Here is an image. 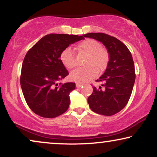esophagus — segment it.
Listing matches in <instances>:
<instances>
[{
  "instance_id": "esophagus-1",
  "label": "esophagus",
  "mask_w": 157,
  "mask_h": 157,
  "mask_svg": "<svg viewBox=\"0 0 157 157\" xmlns=\"http://www.w3.org/2000/svg\"><path fill=\"white\" fill-rule=\"evenodd\" d=\"M76 87L77 88H80L81 86H83V83H76Z\"/></svg>"
}]
</instances>
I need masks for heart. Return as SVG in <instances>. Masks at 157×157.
I'll return each mask as SVG.
<instances>
[{"label":"heart","mask_w":157,"mask_h":157,"mask_svg":"<svg viewBox=\"0 0 157 157\" xmlns=\"http://www.w3.org/2000/svg\"><path fill=\"white\" fill-rule=\"evenodd\" d=\"M79 53L86 55L83 64L86 66L76 68L71 74V78L78 83L91 80L97 74L106 69L109 61V54L106 48L97 40L87 38L77 45ZM61 63L68 69H72L76 65V60L71 48L68 47L60 55Z\"/></svg>","instance_id":"b5f03b06"}]
</instances>
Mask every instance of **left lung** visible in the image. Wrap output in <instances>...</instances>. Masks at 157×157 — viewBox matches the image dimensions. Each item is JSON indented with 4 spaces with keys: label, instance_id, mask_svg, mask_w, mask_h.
<instances>
[{
    "label": "left lung",
    "instance_id": "1",
    "mask_svg": "<svg viewBox=\"0 0 157 157\" xmlns=\"http://www.w3.org/2000/svg\"><path fill=\"white\" fill-rule=\"evenodd\" d=\"M83 36L99 40L106 47L109 54L104 74L96 81L104 83L98 89L93 87L88 103L94 112L113 115L126 106L134 87L136 74L132 53L121 40L108 34L89 33Z\"/></svg>",
    "mask_w": 157,
    "mask_h": 157
}]
</instances>
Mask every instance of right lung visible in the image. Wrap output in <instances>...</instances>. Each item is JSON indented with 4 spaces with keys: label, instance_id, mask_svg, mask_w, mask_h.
Listing matches in <instances>:
<instances>
[{
    "label": "right lung",
    "instance_id": "right-lung-1",
    "mask_svg": "<svg viewBox=\"0 0 157 157\" xmlns=\"http://www.w3.org/2000/svg\"><path fill=\"white\" fill-rule=\"evenodd\" d=\"M83 36L51 33L30 48L23 59L21 86L29 108L44 118H55L65 113L70 104L69 93L75 83L58 81L68 75L60 55L70 44Z\"/></svg>",
    "mask_w": 157,
    "mask_h": 157
}]
</instances>
